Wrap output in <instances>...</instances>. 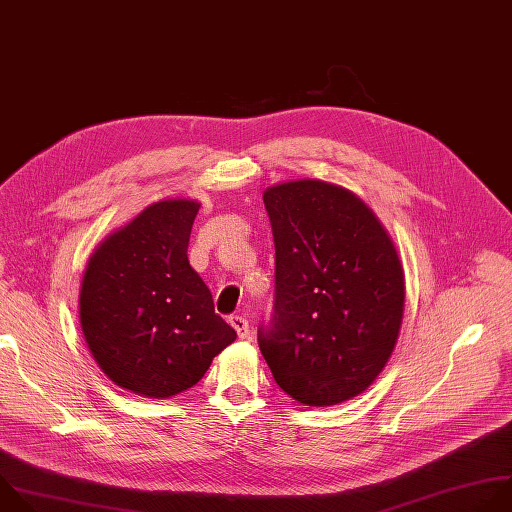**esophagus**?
I'll use <instances>...</instances> for the list:
<instances>
[{
	"mask_svg": "<svg viewBox=\"0 0 512 512\" xmlns=\"http://www.w3.org/2000/svg\"><path fill=\"white\" fill-rule=\"evenodd\" d=\"M229 323L235 327V331H237V335H239L241 339L249 337V321H247L243 315H231V317H229Z\"/></svg>",
	"mask_w": 512,
	"mask_h": 512,
	"instance_id": "obj_1",
	"label": "esophagus"
}]
</instances>
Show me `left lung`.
Returning a JSON list of instances; mask_svg holds the SVG:
<instances>
[{
    "label": "left lung",
    "instance_id": "obj_1",
    "mask_svg": "<svg viewBox=\"0 0 512 512\" xmlns=\"http://www.w3.org/2000/svg\"><path fill=\"white\" fill-rule=\"evenodd\" d=\"M275 303L259 350L277 382L305 406L342 404L388 364L404 315L398 251L354 193L323 181L269 187Z\"/></svg>",
    "mask_w": 512,
    "mask_h": 512
}]
</instances>
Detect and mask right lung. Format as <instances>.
<instances>
[{
    "mask_svg": "<svg viewBox=\"0 0 512 512\" xmlns=\"http://www.w3.org/2000/svg\"><path fill=\"white\" fill-rule=\"evenodd\" d=\"M197 201L152 203L90 255L80 325L100 370L120 388L170 398L193 388L237 339L187 249Z\"/></svg>",
    "mask_w": 512,
    "mask_h": 512,
    "instance_id": "1",
    "label": "right lung"
}]
</instances>
